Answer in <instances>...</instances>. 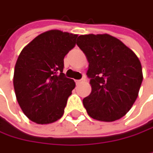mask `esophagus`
Instances as JSON below:
<instances>
[{
    "label": "esophagus",
    "mask_w": 153,
    "mask_h": 153,
    "mask_svg": "<svg viewBox=\"0 0 153 153\" xmlns=\"http://www.w3.org/2000/svg\"><path fill=\"white\" fill-rule=\"evenodd\" d=\"M85 78H82V79H80V80H76V83L78 85V84H80V83H82V82H85Z\"/></svg>",
    "instance_id": "34e87169"
}]
</instances>
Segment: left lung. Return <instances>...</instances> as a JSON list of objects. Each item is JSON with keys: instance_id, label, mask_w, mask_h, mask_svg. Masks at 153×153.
Masks as SVG:
<instances>
[{"instance_id": "obj_1", "label": "left lung", "mask_w": 153, "mask_h": 153, "mask_svg": "<svg viewBox=\"0 0 153 153\" xmlns=\"http://www.w3.org/2000/svg\"><path fill=\"white\" fill-rule=\"evenodd\" d=\"M76 44L89 62L92 92L83 100L88 115L104 122L121 118L134 103L143 81L138 57L108 34L82 35Z\"/></svg>"}]
</instances>
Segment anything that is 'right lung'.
I'll list each match as a JSON object with an SVG mask.
<instances>
[{
	"mask_svg": "<svg viewBox=\"0 0 153 153\" xmlns=\"http://www.w3.org/2000/svg\"><path fill=\"white\" fill-rule=\"evenodd\" d=\"M76 37L60 30L46 31L25 46L17 59L16 98L23 113L36 124H51L63 116L76 86L63 73V59L75 47Z\"/></svg>",
	"mask_w": 153,
	"mask_h": 153,
	"instance_id": "right-lung-1",
	"label": "right lung"
}]
</instances>
